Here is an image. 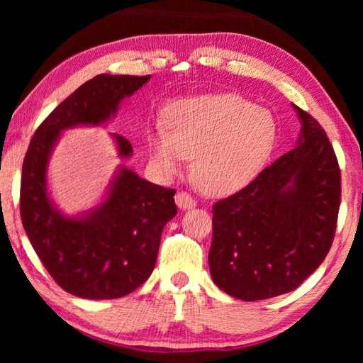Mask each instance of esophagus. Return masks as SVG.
<instances>
[{
  "label": "esophagus",
  "instance_id": "obj_1",
  "mask_svg": "<svg viewBox=\"0 0 363 363\" xmlns=\"http://www.w3.org/2000/svg\"><path fill=\"white\" fill-rule=\"evenodd\" d=\"M174 201L177 204V207L179 209H191V207L196 206V201L194 198H191L189 194H186V191H179V194H176L174 196Z\"/></svg>",
  "mask_w": 363,
  "mask_h": 363
}]
</instances>
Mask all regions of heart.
<instances>
[{
  "label": "heart",
  "instance_id": "obj_1",
  "mask_svg": "<svg viewBox=\"0 0 363 363\" xmlns=\"http://www.w3.org/2000/svg\"><path fill=\"white\" fill-rule=\"evenodd\" d=\"M276 121L265 107L234 94L179 99L167 125L148 133L150 157L162 176H174L194 156L191 172L204 194L221 196L246 186L272 152Z\"/></svg>",
  "mask_w": 363,
  "mask_h": 363
}]
</instances>
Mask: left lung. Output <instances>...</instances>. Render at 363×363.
Wrapping results in <instances>:
<instances>
[{"instance_id":"left-lung-1","label":"left lung","mask_w":363,"mask_h":363,"mask_svg":"<svg viewBox=\"0 0 363 363\" xmlns=\"http://www.w3.org/2000/svg\"><path fill=\"white\" fill-rule=\"evenodd\" d=\"M293 107L303 125L295 148L212 206V279L242 301L295 290L321 265L334 240L340 167L320 123Z\"/></svg>"}]
</instances>
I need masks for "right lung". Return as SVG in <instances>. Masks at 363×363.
Instances as JSON below:
<instances>
[{"label":"right lung","instance_id":"1","mask_svg":"<svg viewBox=\"0 0 363 363\" xmlns=\"http://www.w3.org/2000/svg\"><path fill=\"white\" fill-rule=\"evenodd\" d=\"M148 81L150 74H98L82 84L37 128L23 160V228L46 272L74 296L115 299L140 287L156 265L162 230L177 213L176 190L123 167L104 201L82 217L67 218L46 191V167L60 130L101 125ZM113 138L120 156L129 157V140L120 134Z\"/></svg>","mask_w":363,"mask_h":363}]
</instances>
